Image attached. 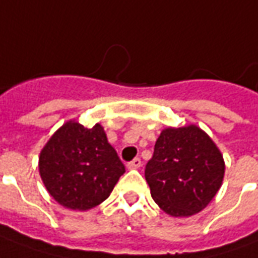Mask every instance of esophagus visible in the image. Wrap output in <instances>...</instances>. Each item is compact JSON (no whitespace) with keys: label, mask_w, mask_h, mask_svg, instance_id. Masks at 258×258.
<instances>
[{"label":"esophagus","mask_w":258,"mask_h":258,"mask_svg":"<svg viewBox=\"0 0 258 258\" xmlns=\"http://www.w3.org/2000/svg\"><path fill=\"white\" fill-rule=\"evenodd\" d=\"M127 167L128 169H138V167H141V159L140 158H135V159H133L131 162L127 163Z\"/></svg>","instance_id":"esophagus-1"}]
</instances>
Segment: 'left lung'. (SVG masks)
<instances>
[{"mask_svg":"<svg viewBox=\"0 0 258 258\" xmlns=\"http://www.w3.org/2000/svg\"><path fill=\"white\" fill-rule=\"evenodd\" d=\"M223 174L221 151L194 124L163 130L145 167L151 196L172 217H191L204 210L221 188Z\"/></svg>","mask_w":258,"mask_h":258,"instance_id":"left-lung-1","label":"left lung"}]
</instances>
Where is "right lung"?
<instances>
[{
	"label": "right lung",
	"mask_w": 258,
	"mask_h": 258,
	"mask_svg": "<svg viewBox=\"0 0 258 258\" xmlns=\"http://www.w3.org/2000/svg\"><path fill=\"white\" fill-rule=\"evenodd\" d=\"M39 172L58 204L86 211L110 196L125 167L100 124L86 128L70 120L41 149Z\"/></svg>",
	"instance_id": "1"
}]
</instances>
